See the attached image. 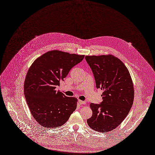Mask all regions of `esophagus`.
Here are the masks:
<instances>
[{
    "mask_svg": "<svg viewBox=\"0 0 155 155\" xmlns=\"http://www.w3.org/2000/svg\"><path fill=\"white\" fill-rule=\"evenodd\" d=\"M79 102L81 104H85L86 103L85 101H81V100L79 101Z\"/></svg>",
    "mask_w": 155,
    "mask_h": 155,
    "instance_id": "esophagus-1",
    "label": "esophagus"
}]
</instances>
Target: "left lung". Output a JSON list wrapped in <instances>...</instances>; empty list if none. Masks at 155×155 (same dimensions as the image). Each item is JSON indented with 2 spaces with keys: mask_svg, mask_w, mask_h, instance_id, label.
Returning <instances> with one entry per match:
<instances>
[{
  "mask_svg": "<svg viewBox=\"0 0 155 155\" xmlns=\"http://www.w3.org/2000/svg\"><path fill=\"white\" fill-rule=\"evenodd\" d=\"M97 88L103 90L102 102L91 103L92 116L87 120L93 130L106 133L124 120L133 104L134 89L130 73L121 60L112 54L86 56Z\"/></svg>",
  "mask_w": 155,
  "mask_h": 155,
  "instance_id": "left-lung-1",
  "label": "left lung"
}]
</instances>
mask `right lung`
<instances>
[{"label": "right lung", "instance_id": "right-lung-1", "mask_svg": "<svg viewBox=\"0 0 155 155\" xmlns=\"http://www.w3.org/2000/svg\"><path fill=\"white\" fill-rule=\"evenodd\" d=\"M84 57L52 51L38 58L30 67L25 81L24 94L31 114L42 126H62L76 109V97H67L55 89Z\"/></svg>", "mask_w": 155, "mask_h": 155}]
</instances>
